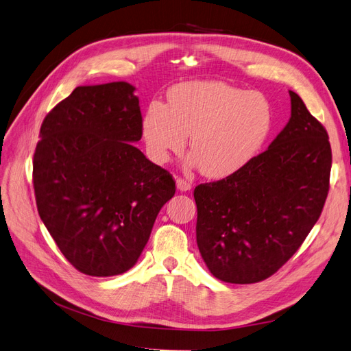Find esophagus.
Listing matches in <instances>:
<instances>
[{
  "instance_id": "obj_1",
  "label": "esophagus",
  "mask_w": 351,
  "mask_h": 351,
  "mask_svg": "<svg viewBox=\"0 0 351 351\" xmlns=\"http://www.w3.org/2000/svg\"><path fill=\"white\" fill-rule=\"evenodd\" d=\"M176 183H177V189L180 190V192H189L190 189H192V184H190L189 182H186L184 178H177L176 180Z\"/></svg>"
}]
</instances>
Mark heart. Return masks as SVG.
I'll list each match as a JSON object with an SVG mask.
<instances>
[{"label": "heart", "mask_w": 351, "mask_h": 351, "mask_svg": "<svg viewBox=\"0 0 351 351\" xmlns=\"http://www.w3.org/2000/svg\"><path fill=\"white\" fill-rule=\"evenodd\" d=\"M142 129L155 162L182 152L192 134L190 162L206 177L224 178L259 152L272 129V110L258 92L222 82H189L171 89L168 105L147 107Z\"/></svg>", "instance_id": "heart-1"}]
</instances>
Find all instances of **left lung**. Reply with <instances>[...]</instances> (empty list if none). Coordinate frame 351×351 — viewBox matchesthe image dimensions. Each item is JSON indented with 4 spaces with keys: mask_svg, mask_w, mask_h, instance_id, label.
I'll use <instances>...</instances> for the list:
<instances>
[{
    "mask_svg": "<svg viewBox=\"0 0 351 351\" xmlns=\"http://www.w3.org/2000/svg\"><path fill=\"white\" fill-rule=\"evenodd\" d=\"M291 117L237 173L195 189L196 241L208 269L231 284L271 277L302 246L329 190L325 127L290 90Z\"/></svg>",
    "mask_w": 351,
    "mask_h": 351,
    "instance_id": "obj_1",
    "label": "left lung"
}]
</instances>
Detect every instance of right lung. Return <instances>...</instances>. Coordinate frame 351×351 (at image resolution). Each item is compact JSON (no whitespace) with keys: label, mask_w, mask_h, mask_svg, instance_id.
Returning <instances> with one entry per match:
<instances>
[{"label":"right lung","mask_w":351,"mask_h":351,"mask_svg":"<svg viewBox=\"0 0 351 351\" xmlns=\"http://www.w3.org/2000/svg\"><path fill=\"white\" fill-rule=\"evenodd\" d=\"M134 90L127 82L76 88L45 117L34 155L39 217L92 277L129 271L176 193L171 174L133 145L142 137Z\"/></svg>","instance_id":"obj_1"}]
</instances>
